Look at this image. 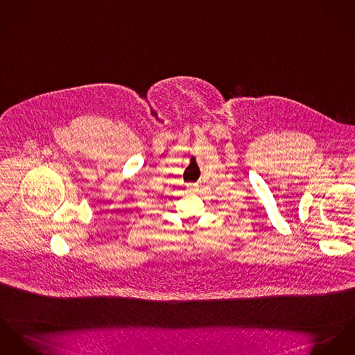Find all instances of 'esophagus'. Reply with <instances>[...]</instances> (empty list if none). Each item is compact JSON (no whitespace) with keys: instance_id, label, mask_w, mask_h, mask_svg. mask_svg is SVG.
Instances as JSON below:
<instances>
[{"instance_id":"34e87169","label":"esophagus","mask_w":355,"mask_h":355,"mask_svg":"<svg viewBox=\"0 0 355 355\" xmlns=\"http://www.w3.org/2000/svg\"><path fill=\"white\" fill-rule=\"evenodd\" d=\"M187 191L189 193H196L198 191V185L197 184H189V185H187Z\"/></svg>"}]
</instances>
